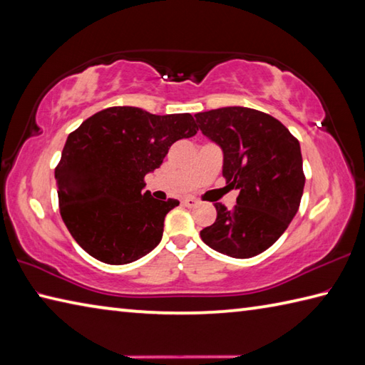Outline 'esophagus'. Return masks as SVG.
I'll use <instances>...</instances> for the list:
<instances>
[{"label": "esophagus", "mask_w": 365, "mask_h": 365, "mask_svg": "<svg viewBox=\"0 0 365 365\" xmlns=\"http://www.w3.org/2000/svg\"><path fill=\"white\" fill-rule=\"evenodd\" d=\"M182 203H184L185 206H189V208H192V206L197 205V200H195V198H192V197H187V198H184Z\"/></svg>", "instance_id": "obj_1"}]
</instances>
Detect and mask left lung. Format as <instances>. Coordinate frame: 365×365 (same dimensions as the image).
<instances>
[{
    "instance_id": "1",
    "label": "left lung",
    "mask_w": 365,
    "mask_h": 365,
    "mask_svg": "<svg viewBox=\"0 0 365 365\" xmlns=\"http://www.w3.org/2000/svg\"><path fill=\"white\" fill-rule=\"evenodd\" d=\"M202 133L222 149L227 187L237 205L216 203V222L200 232L212 250L235 259L254 257L283 235L297 215L305 175L300 144L278 119L229 106L197 113Z\"/></svg>"
}]
</instances>
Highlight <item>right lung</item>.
Masks as SVG:
<instances>
[{"label":"right lung","instance_id":"add662e5","mask_svg":"<svg viewBox=\"0 0 365 365\" xmlns=\"http://www.w3.org/2000/svg\"><path fill=\"white\" fill-rule=\"evenodd\" d=\"M189 113L103 109L70 133L55 168L60 215L71 237L100 262L123 265L160 243L163 221L180 205L144 190L171 144L197 133Z\"/></svg>","mask_w":365,"mask_h":365}]
</instances>
